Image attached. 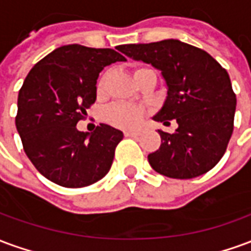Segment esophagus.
Here are the masks:
<instances>
[{"instance_id":"1","label":"esophagus","mask_w":251,"mask_h":251,"mask_svg":"<svg viewBox=\"0 0 251 251\" xmlns=\"http://www.w3.org/2000/svg\"><path fill=\"white\" fill-rule=\"evenodd\" d=\"M140 134H141V131L140 130H126L125 131L126 137H138Z\"/></svg>"}]
</instances>
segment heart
<instances>
[{
  "mask_svg": "<svg viewBox=\"0 0 251 251\" xmlns=\"http://www.w3.org/2000/svg\"><path fill=\"white\" fill-rule=\"evenodd\" d=\"M106 76H107L106 74L102 75L100 79L98 80V84H97V91H98L99 95L103 94L104 87H106ZM142 114H144V111L138 106L127 103H114L106 109V111H104V120L107 121L109 124H111V125L117 126V127L130 129V127H134V126L140 124Z\"/></svg>",
  "mask_w": 251,
  "mask_h": 251,
  "instance_id": "obj_1",
  "label": "heart"
}]
</instances>
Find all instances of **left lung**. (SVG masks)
<instances>
[{"mask_svg": "<svg viewBox=\"0 0 251 251\" xmlns=\"http://www.w3.org/2000/svg\"><path fill=\"white\" fill-rule=\"evenodd\" d=\"M118 51L161 71L167 98L153 120L177 129L158 130L161 145L148 156L156 172L192 179L208 172L226 152L234 129L237 98L227 71L210 53L175 39L125 44Z\"/></svg>", "mask_w": 251, "mask_h": 251, "instance_id": "left-lung-1", "label": "left lung"}]
</instances>
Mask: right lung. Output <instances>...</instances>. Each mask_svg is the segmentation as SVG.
Instances as JSON below:
<instances>
[{"mask_svg": "<svg viewBox=\"0 0 251 251\" xmlns=\"http://www.w3.org/2000/svg\"><path fill=\"white\" fill-rule=\"evenodd\" d=\"M126 62L110 48L68 44L35 64L17 99L16 127L32 164L44 177L80 188L104 177L124 133L100 124L93 133L76 129L97 99V79L104 67Z\"/></svg>", "mask_w": 251, "mask_h": 251, "instance_id": "obj_1", "label": "right lung"}]
</instances>
